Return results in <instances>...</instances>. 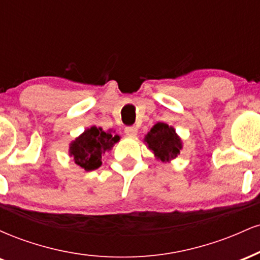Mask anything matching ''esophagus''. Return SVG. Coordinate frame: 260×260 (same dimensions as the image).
Listing matches in <instances>:
<instances>
[{"label": "esophagus", "instance_id": "esophagus-1", "mask_svg": "<svg viewBox=\"0 0 260 260\" xmlns=\"http://www.w3.org/2000/svg\"><path fill=\"white\" fill-rule=\"evenodd\" d=\"M124 133H126V136L128 137H136L137 134H138V128L137 127H126L124 128Z\"/></svg>", "mask_w": 260, "mask_h": 260}]
</instances>
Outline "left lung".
<instances>
[{
    "label": "left lung",
    "instance_id": "8db88e82",
    "mask_svg": "<svg viewBox=\"0 0 260 260\" xmlns=\"http://www.w3.org/2000/svg\"><path fill=\"white\" fill-rule=\"evenodd\" d=\"M144 143L154 156L162 162L175 160L183 149V143L175 128L162 122H157L151 127L145 134Z\"/></svg>",
    "mask_w": 260,
    "mask_h": 260
}]
</instances>
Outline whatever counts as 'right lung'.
<instances>
[{
	"label": "right lung",
	"instance_id": "obj_1",
	"mask_svg": "<svg viewBox=\"0 0 260 260\" xmlns=\"http://www.w3.org/2000/svg\"><path fill=\"white\" fill-rule=\"evenodd\" d=\"M112 129L104 131L101 127L86 128L80 136L70 143V156L80 169L92 171L103 164L101 157L105 151L111 150L113 145L120 142V136L112 134Z\"/></svg>",
	"mask_w": 260,
	"mask_h": 260
}]
</instances>
